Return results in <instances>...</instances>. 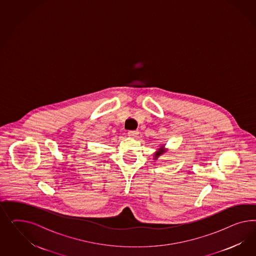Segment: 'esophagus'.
<instances>
[{"instance_id":"obj_1","label":"esophagus","mask_w":256,"mask_h":256,"mask_svg":"<svg viewBox=\"0 0 256 256\" xmlns=\"http://www.w3.org/2000/svg\"><path fill=\"white\" fill-rule=\"evenodd\" d=\"M128 134L130 137L136 138L138 136V134H139V132L138 130H130V132H128Z\"/></svg>"}]
</instances>
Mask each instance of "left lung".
<instances>
[{
  "instance_id": "left-lung-1",
  "label": "left lung",
  "mask_w": 256,
  "mask_h": 256,
  "mask_svg": "<svg viewBox=\"0 0 256 256\" xmlns=\"http://www.w3.org/2000/svg\"><path fill=\"white\" fill-rule=\"evenodd\" d=\"M165 144L160 146V148H158V151H156L155 154H154V160H158V158H160V156L163 155L164 153H166L168 151V149H165L164 148Z\"/></svg>"
}]
</instances>
